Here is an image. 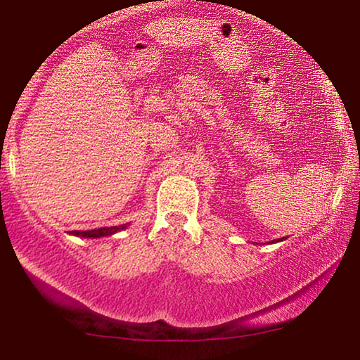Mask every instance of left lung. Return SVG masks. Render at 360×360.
Instances as JSON below:
<instances>
[{
    "label": "left lung",
    "instance_id": "obj_1",
    "mask_svg": "<svg viewBox=\"0 0 360 360\" xmlns=\"http://www.w3.org/2000/svg\"><path fill=\"white\" fill-rule=\"evenodd\" d=\"M285 238H281V239H276V240H272V243H277V240H284Z\"/></svg>",
    "mask_w": 360,
    "mask_h": 360
}]
</instances>
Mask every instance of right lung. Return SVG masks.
Listing matches in <instances>:
<instances>
[{
  "label": "right lung",
  "instance_id": "1",
  "mask_svg": "<svg viewBox=\"0 0 360 360\" xmlns=\"http://www.w3.org/2000/svg\"><path fill=\"white\" fill-rule=\"evenodd\" d=\"M127 224L121 226H111V227H99V229H91V231H71L70 234L78 236V238H104V236L116 234L117 231L126 229Z\"/></svg>",
  "mask_w": 360,
  "mask_h": 360
}]
</instances>
